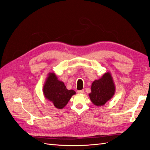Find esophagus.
I'll use <instances>...</instances> for the list:
<instances>
[{
	"instance_id": "1",
	"label": "esophagus",
	"mask_w": 150,
	"mask_h": 150,
	"mask_svg": "<svg viewBox=\"0 0 150 150\" xmlns=\"http://www.w3.org/2000/svg\"><path fill=\"white\" fill-rule=\"evenodd\" d=\"M84 89H82V90H78V93H79V94H83V93H84Z\"/></svg>"
}]
</instances>
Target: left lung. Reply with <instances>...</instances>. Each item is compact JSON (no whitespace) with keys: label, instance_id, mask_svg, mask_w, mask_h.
<instances>
[{"label":"left lung","instance_id":"left-lung-1","mask_svg":"<svg viewBox=\"0 0 150 150\" xmlns=\"http://www.w3.org/2000/svg\"><path fill=\"white\" fill-rule=\"evenodd\" d=\"M115 87L110 73L104 74L101 79L94 81L89 95L91 101L96 106H103L112 97Z\"/></svg>","mask_w":150,"mask_h":150}]
</instances>
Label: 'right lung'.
Here are the masks:
<instances>
[{"label":"right lung","mask_w":150,"mask_h":150,"mask_svg":"<svg viewBox=\"0 0 150 150\" xmlns=\"http://www.w3.org/2000/svg\"><path fill=\"white\" fill-rule=\"evenodd\" d=\"M44 96L52 102L54 106L62 109L67 104L72 95L76 94L74 90H68L64 83L57 80L54 73H50L43 88Z\"/></svg>","instance_id":"add662e5"}]
</instances>
